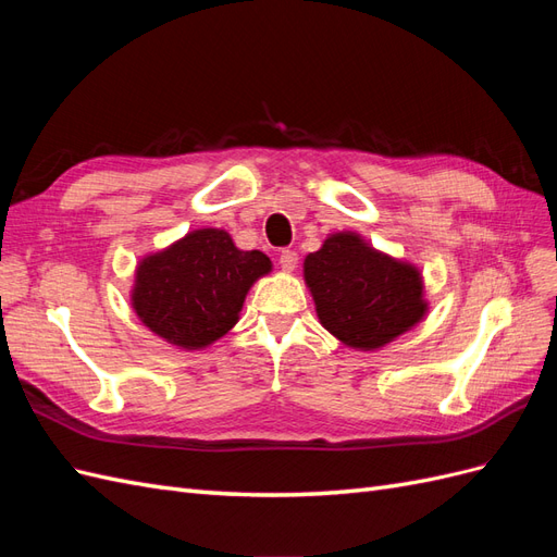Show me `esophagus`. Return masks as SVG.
I'll return each mask as SVG.
<instances>
[{
    "instance_id": "34e87169",
    "label": "esophagus",
    "mask_w": 557,
    "mask_h": 557,
    "mask_svg": "<svg viewBox=\"0 0 557 557\" xmlns=\"http://www.w3.org/2000/svg\"><path fill=\"white\" fill-rule=\"evenodd\" d=\"M297 252L295 250H283L281 256H278V264H281V269L283 272H295V267H297Z\"/></svg>"
}]
</instances>
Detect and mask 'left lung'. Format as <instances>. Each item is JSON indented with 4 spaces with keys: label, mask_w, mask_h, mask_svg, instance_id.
<instances>
[{
    "label": "left lung",
    "mask_w": 557,
    "mask_h": 557,
    "mask_svg": "<svg viewBox=\"0 0 557 557\" xmlns=\"http://www.w3.org/2000/svg\"><path fill=\"white\" fill-rule=\"evenodd\" d=\"M305 281L320 325L356 350L395 342L430 309L420 269L376 250L358 232H334L309 252Z\"/></svg>",
    "instance_id": "1"
}]
</instances>
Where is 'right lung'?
I'll use <instances>...</instances> for the list:
<instances>
[{
  "label": "right lung",
  "instance_id": "1",
  "mask_svg": "<svg viewBox=\"0 0 557 557\" xmlns=\"http://www.w3.org/2000/svg\"><path fill=\"white\" fill-rule=\"evenodd\" d=\"M269 272L264 252L237 248L225 230L201 227L139 260L129 301L160 339L199 350L237 325L252 283Z\"/></svg>",
  "mask_w": 557,
  "mask_h": 557
}]
</instances>
